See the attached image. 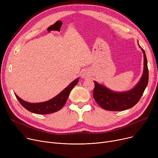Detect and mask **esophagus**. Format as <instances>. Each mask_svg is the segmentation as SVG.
Masks as SVG:
<instances>
[{"label":"esophagus","instance_id":"obj_1","mask_svg":"<svg viewBox=\"0 0 158 158\" xmlns=\"http://www.w3.org/2000/svg\"><path fill=\"white\" fill-rule=\"evenodd\" d=\"M81 77H82V78H85V77H86L88 76V75H87L86 72H85V71H82V72H81Z\"/></svg>","mask_w":158,"mask_h":158}]
</instances>
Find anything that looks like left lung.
<instances>
[{"label":"left lung","mask_w":158,"mask_h":158,"mask_svg":"<svg viewBox=\"0 0 158 158\" xmlns=\"http://www.w3.org/2000/svg\"><path fill=\"white\" fill-rule=\"evenodd\" d=\"M138 44L143 53V72L139 81L133 88L122 92H113L94 81V98L104 110L113 111L126 110L136 105L142 97L148 84V70L145 52Z\"/></svg>","instance_id":"1"}]
</instances>
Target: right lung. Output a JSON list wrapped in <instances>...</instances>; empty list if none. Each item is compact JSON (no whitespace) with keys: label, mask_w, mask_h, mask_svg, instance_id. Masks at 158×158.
Instances as JSON below:
<instances>
[{"label":"right lung","mask_w":158,"mask_h":158,"mask_svg":"<svg viewBox=\"0 0 158 158\" xmlns=\"http://www.w3.org/2000/svg\"><path fill=\"white\" fill-rule=\"evenodd\" d=\"M79 79L78 77L72 81L67 87L61 92V93L54 98L43 102H28L22 100L16 94H15V95L22 106L31 113L41 114L52 113L60 110L64 106L69 97L71 90L78 83Z\"/></svg>","instance_id":"obj_1"}]
</instances>
